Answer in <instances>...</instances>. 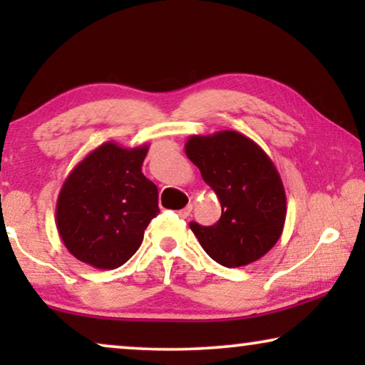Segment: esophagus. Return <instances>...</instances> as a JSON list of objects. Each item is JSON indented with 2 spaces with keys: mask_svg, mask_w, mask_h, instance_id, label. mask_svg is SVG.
<instances>
[{
  "mask_svg": "<svg viewBox=\"0 0 365 365\" xmlns=\"http://www.w3.org/2000/svg\"><path fill=\"white\" fill-rule=\"evenodd\" d=\"M191 211H192V204H187V206L184 209H179L178 216L181 219H187L189 216H191Z\"/></svg>",
  "mask_w": 365,
  "mask_h": 365,
  "instance_id": "34e87169",
  "label": "esophagus"
}]
</instances>
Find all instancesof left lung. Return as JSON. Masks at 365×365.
Instances as JSON below:
<instances>
[{
  "label": "left lung",
  "mask_w": 365,
  "mask_h": 365,
  "mask_svg": "<svg viewBox=\"0 0 365 365\" xmlns=\"http://www.w3.org/2000/svg\"><path fill=\"white\" fill-rule=\"evenodd\" d=\"M186 156L216 192L222 212L214 226L191 222L204 251L224 267L247 266L271 251L286 222V191L272 159L237 131L194 134Z\"/></svg>",
  "instance_id": "8db88e82"
}]
</instances>
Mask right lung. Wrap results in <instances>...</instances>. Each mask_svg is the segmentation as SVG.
I'll return each instance as SVG.
<instances>
[{"instance_id":"add662e5","label":"right lung","mask_w":365,"mask_h":365,"mask_svg":"<svg viewBox=\"0 0 365 365\" xmlns=\"http://www.w3.org/2000/svg\"><path fill=\"white\" fill-rule=\"evenodd\" d=\"M149 146L108 141L64 179L56 202L59 237L69 252L96 269H116L141 246L158 216V187L141 171Z\"/></svg>"}]
</instances>
